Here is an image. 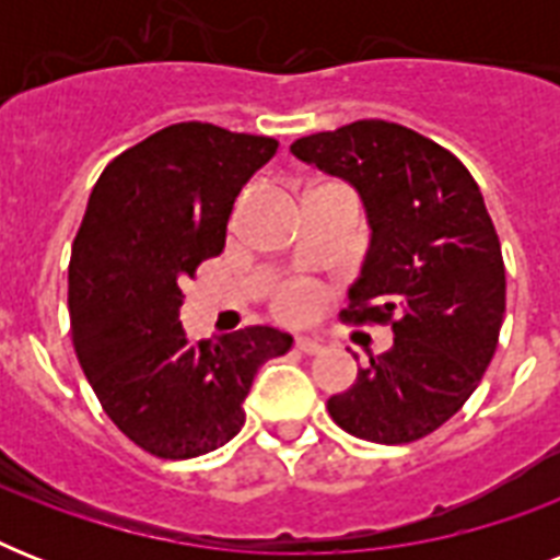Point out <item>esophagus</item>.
Here are the masks:
<instances>
[{
    "label": "esophagus",
    "mask_w": 560,
    "mask_h": 560,
    "mask_svg": "<svg viewBox=\"0 0 560 560\" xmlns=\"http://www.w3.org/2000/svg\"><path fill=\"white\" fill-rule=\"evenodd\" d=\"M296 349L305 351V354H319L323 351V342L316 337H296Z\"/></svg>",
    "instance_id": "obj_1"
}]
</instances>
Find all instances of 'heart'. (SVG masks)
Here are the masks:
<instances>
[{
	"label": "heart",
	"mask_w": 560,
	"mask_h": 560,
	"mask_svg": "<svg viewBox=\"0 0 560 560\" xmlns=\"http://www.w3.org/2000/svg\"><path fill=\"white\" fill-rule=\"evenodd\" d=\"M316 305H319V296H316L314 288H307L302 281H290L276 293V311H279L284 319H293V323H302L307 316H314Z\"/></svg>",
	"instance_id": "b5f03b06"
}]
</instances>
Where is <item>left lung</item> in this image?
Instances as JSON below:
<instances>
[{
    "label": "left lung",
    "mask_w": 560,
    "mask_h": 560,
    "mask_svg": "<svg viewBox=\"0 0 560 560\" xmlns=\"http://www.w3.org/2000/svg\"><path fill=\"white\" fill-rule=\"evenodd\" d=\"M290 153L360 194L372 244L342 316L395 334L328 412L366 442H418L459 412L497 351L505 267L486 200L451 151L381 118L296 139Z\"/></svg>",
    "instance_id": "8db88e82"
}]
</instances>
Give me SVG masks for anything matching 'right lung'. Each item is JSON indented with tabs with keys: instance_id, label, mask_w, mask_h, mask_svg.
I'll return each instance as SVG.
<instances>
[{
	"instance_id": "right-lung-1",
	"label": "right lung",
	"mask_w": 560,
	"mask_h": 560,
	"mask_svg": "<svg viewBox=\"0 0 560 560\" xmlns=\"http://www.w3.org/2000/svg\"><path fill=\"white\" fill-rule=\"evenodd\" d=\"M276 148L171 125L109 162L86 202L69 261L74 354L113 424L160 459L235 439L255 372L293 346L270 325L191 342L179 323L183 284L223 253L235 197Z\"/></svg>"
}]
</instances>
